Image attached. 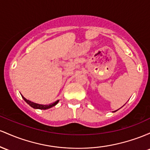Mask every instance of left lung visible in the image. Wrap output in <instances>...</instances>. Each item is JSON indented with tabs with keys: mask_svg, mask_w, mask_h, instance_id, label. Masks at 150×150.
Returning a JSON list of instances; mask_svg holds the SVG:
<instances>
[{
	"mask_svg": "<svg viewBox=\"0 0 150 150\" xmlns=\"http://www.w3.org/2000/svg\"><path fill=\"white\" fill-rule=\"evenodd\" d=\"M117 110H115V111H117ZM115 111H114V112H115Z\"/></svg>",
	"mask_w": 150,
	"mask_h": 150,
	"instance_id": "8db88e82",
	"label": "left lung"
}]
</instances>
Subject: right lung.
I'll use <instances>...</instances> for the list:
<instances>
[{"mask_svg": "<svg viewBox=\"0 0 150 150\" xmlns=\"http://www.w3.org/2000/svg\"><path fill=\"white\" fill-rule=\"evenodd\" d=\"M22 97H23V98L24 99L25 101L26 102L28 105H30L32 108H35V109H40V110H47V109L50 108H52L53 106H54V105H56L59 103V100H57V101H55L54 103H52L51 104H49V105H42V104L35 103L30 101V100L25 98L23 96H22Z\"/></svg>", "mask_w": 150, "mask_h": 150, "instance_id": "add662e5", "label": "right lung"}]
</instances>
